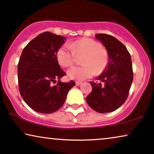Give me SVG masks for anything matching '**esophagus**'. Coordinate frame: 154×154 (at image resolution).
<instances>
[{"instance_id":"obj_1","label":"esophagus","mask_w":154,"mask_h":154,"mask_svg":"<svg viewBox=\"0 0 154 154\" xmlns=\"http://www.w3.org/2000/svg\"><path fill=\"white\" fill-rule=\"evenodd\" d=\"M82 84V82L81 81H75V85H81Z\"/></svg>"}]
</instances>
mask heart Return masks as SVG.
<instances>
[{
	"label": "heart",
	"mask_w": 154,
	"mask_h": 154,
	"mask_svg": "<svg viewBox=\"0 0 154 154\" xmlns=\"http://www.w3.org/2000/svg\"><path fill=\"white\" fill-rule=\"evenodd\" d=\"M83 55L81 63L83 65L69 69L67 72L69 79L83 81L106 70L109 64L108 52L99 42L90 38L62 45L57 52V60L61 66L69 67L74 64L76 57Z\"/></svg>",
	"instance_id": "1"
}]
</instances>
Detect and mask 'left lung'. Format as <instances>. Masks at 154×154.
I'll use <instances>...</instances> for the list:
<instances>
[{"label":"left lung","mask_w":154,"mask_h":154,"mask_svg":"<svg viewBox=\"0 0 154 154\" xmlns=\"http://www.w3.org/2000/svg\"><path fill=\"white\" fill-rule=\"evenodd\" d=\"M95 37L108 52L109 64L97 78L103 85L90 81L92 90L86 101L97 112H112L125 102L129 94L133 80L131 56L125 46L112 35L100 33Z\"/></svg>","instance_id":"obj_1"}]
</instances>
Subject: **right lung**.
Instances as JSON below:
<instances>
[{"mask_svg": "<svg viewBox=\"0 0 154 154\" xmlns=\"http://www.w3.org/2000/svg\"><path fill=\"white\" fill-rule=\"evenodd\" d=\"M66 38L51 32L38 35L26 45L17 66L20 93L33 110L51 113L64 104L67 93L75 84L62 83L66 73L60 68L57 52ZM57 79L58 83L53 85Z\"/></svg>", "mask_w": 154, "mask_h": 154, "instance_id": "1", "label": "right lung"}]
</instances>
